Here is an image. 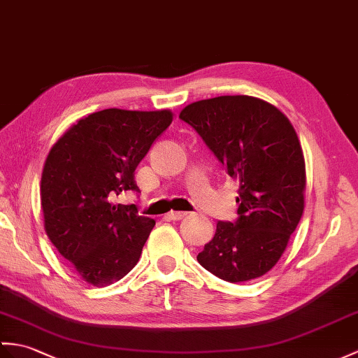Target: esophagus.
Masks as SVG:
<instances>
[{
	"instance_id": "obj_1",
	"label": "esophagus",
	"mask_w": 358,
	"mask_h": 358,
	"mask_svg": "<svg viewBox=\"0 0 358 358\" xmlns=\"http://www.w3.org/2000/svg\"><path fill=\"white\" fill-rule=\"evenodd\" d=\"M189 212H169L168 213V218L169 220H173V221H178V220H182L185 217H187Z\"/></svg>"
}]
</instances>
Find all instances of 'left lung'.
I'll return each mask as SVG.
<instances>
[{
	"label": "left lung",
	"mask_w": 358,
	"mask_h": 358,
	"mask_svg": "<svg viewBox=\"0 0 358 358\" xmlns=\"http://www.w3.org/2000/svg\"><path fill=\"white\" fill-rule=\"evenodd\" d=\"M180 119L239 186V218L218 221L198 262L227 282L264 276L284 255L305 207V159L292 122L252 96L198 101L182 108Z\"/></svg>",
	"instance_id": "1"
}]
</instances>
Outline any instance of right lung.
<instances>
[{
    "instance_id": "add662e5",
    "label": "right lung",
    "mask_w": 358,
    "mask_h": 358,
    "mask_svg": "<svg viewBox=\"0 0 358 358\" xmlns=\"http://www.w3.org/2000/svg\"><path fill=\"white\" fill-rule=\"evenodd\" d=\"M172 119L169 110L108 108L74 123L50 149L41 177L45 234L91 285L120 280L140 259L155 221L114 199L138 192L136 168Z\"/></svg>"
}]
</instances>
